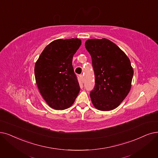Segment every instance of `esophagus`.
<instances>
[{
  "label": "esophagus",
  "mask_w": 158,
  "mask_h": 158,
  "mask_svg": "<svg viewBox=\"0 0 158 158\" xmlns=\"http://www.w3.org/2000/svg\"><path fill=\"white\" fill-rule=\"evenodd\" d=\"M80 80H81V82L84 83V76H83L82 74L80 75Z\"/></svg>",
  "instance_id": "obj_1"
}]
</instances>
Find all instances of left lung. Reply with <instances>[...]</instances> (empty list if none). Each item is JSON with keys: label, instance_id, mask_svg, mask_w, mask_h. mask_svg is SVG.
Segmentation results:
<instances>
[{"label": "left lung", "instance_id": "8db88e82", "mask_svg": "<svg viewBox=\"0 0 158 158\" xmlns=\"http://www.w3.org/2000/svg\"><path fill=\"white\" fill-rule=\"evenodd\" d=\"M85 48L91 56L95 84L90 93L93 106L101 111H110L128 95L134 75L131 63L123 50L112 41L88 40Z\"/></svg>", "mask_w": 158, "mask_h": 158}]
</instances>
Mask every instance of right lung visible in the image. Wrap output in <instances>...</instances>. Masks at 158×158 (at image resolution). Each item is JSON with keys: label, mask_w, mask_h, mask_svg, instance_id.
I'll list each match as a JSON object with an SVG mask.
<instances>
[{"label": "right lung", "mask_w": 158, "mask_h": 158, "mask_svg": "<svg viewBox=\"0 0 158 158\" xmlns=\"http://www.w3.org/2000/svg\"><path fill=\"white\" fill-rule=\"evenodd\" d=\"M81 43L78 38L55 40L45 48L35 63L37 87L44 100L54 110L69 108L80 92L72 62Z\"/></svg>", "instance_id": "add662e5"}]
</instances>
